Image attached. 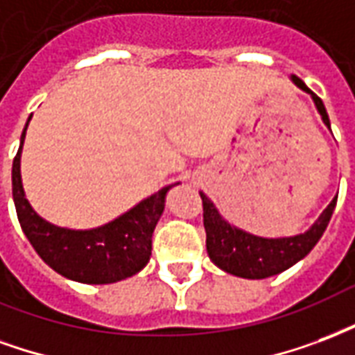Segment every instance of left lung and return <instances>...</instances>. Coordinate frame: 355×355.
<instances>
[{
  "mask_svg": "<svg viewBox=\"0 0 355 355\" xmlns=\"http://www.w3.org/2000/svg\"><path fill=\"white\" fill-rule=\"evenodd\" d=\"M291 81L312 96L315 110L322 115L325 126L329 128V115L322 100L297 75H291ZM200 198H202L206 250H208L209 259L225 272L248 278V280H263L274 274H280L289 266H293L295 263L304 259L325 232L333 216V209L337 206V196H335L329 206L323 209L322 216L318 217V221L302 234L287 238H263L227 223L208 196L200 193Z\"/></svg>",
  "mask_w": 355,
  "mask_h": 355,
  "instance_id": "obj_1",
  "label": "left lung"
}]
</instances>
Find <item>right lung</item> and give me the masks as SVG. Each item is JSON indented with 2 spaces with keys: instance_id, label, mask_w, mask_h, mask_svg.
I'll use <instances>...</instances> for the list:
<instances>
[{
  "instance_id": "right-lung-1",
  "label": "right lung",
  "mask_w": 355,
  "mask_h": 355,
  "mask_svg": "<svg viewBox=\"0 0 355 355\" xmlns=\"http://www.w3.org/2000/svg\"><path fill=\"white\" fill-rule=\"evenodd\" d=\"M28 123L12 160V198L20 227L33 250L53 270L81 284H113L139 272L149 263L153 231L164 211L166 193L174 185L162 187L98 229L71 231L56 227L33 211L22 189L20 153Z\"/></svg>"
}]
</instances>
